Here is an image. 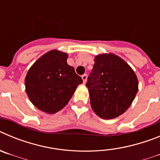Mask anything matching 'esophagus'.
I'll use <instances>...</instances> for the list:
<instances>
[{
    "mask_svg": "<svg viewBox=\"0 0 160 160\" xmlns=\"http://www.w3.org/2000/svg\"><path fill=\"white\" fill-rule=\"evenodd\" d=\"M82 80H83V82L86 83V82H87V74H86V73H85V74H83V75L82 76Z\"/></svg>",
    "mask_w": 160,
    "mask_h": 160,
    "instance_id": "esophagus-1",
    "label": "esophagus"
}]
</instances>
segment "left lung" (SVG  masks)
Returning <instances> with one entry per match:
<instances>
[{"instance_id": "8db88e82", "label": "left lung", "mask_w": 160, "mask_h": 160, "mask_svg": "<svg viewBox=\"0 0 160 160\" xmlns=\"http://www.w3.org/2000/svg\"><path fill=\"white\" fill-rule=\"evenodd\" d=\"M87 87L94 113L102 118L111 119L129 108L138 92V82L123 59L114 53H102L94 58Z\"/></svg>"}]
</instances>
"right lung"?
<instances>
[{"label": "right lung", "mask_w": 160, "mask_h": 160, "mask_svg": "<svg viewBox=\"0 0 160 160\" xmlns=\"http://www.w3.org/2000/svg\"><path fill=\"white\" fill-rule=\"evenodd\" d=\"M68 54L53 49L43 54L29 68L25 79V92L40 111L55 114L73 96L82 79L66 62Z\"/></svg>", "instance_id": "add662e5"}]
</instances>
